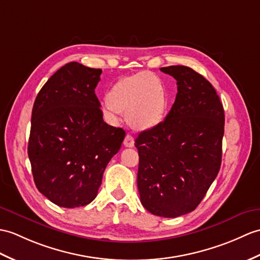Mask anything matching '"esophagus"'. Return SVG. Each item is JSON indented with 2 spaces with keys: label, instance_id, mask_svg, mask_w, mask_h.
Instances as JSON below:
<instances>
[{
  "label": "esophagus",
  "instance_id": "esophagus-1",
  "mask_svg": "<svg viewBox=\"0 0 260 260\" xmlns=\"http://www.w3.org/2000/svg\"><path fill=\"white\" fill-rule=\"evenodd\" d=\"M123 144H124L125 147H133V146H134V137L129 135V134H127L124 138Z\"/></svg>",
  "mask_w": 260,
  "mask_h": 260
}]
</instances>
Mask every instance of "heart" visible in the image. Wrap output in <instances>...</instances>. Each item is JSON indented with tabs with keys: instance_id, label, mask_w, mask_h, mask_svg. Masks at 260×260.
I'll return each instance as SVG.
<instances>
[{
	"instance_id": "heart-1",
	"label": "heart",
	"mask_w": 260,
	"mask_h": 260,
	"mask_svg": "<svg viewBox=\"0 0 260 260\" xmlns=\"http://www.w3.org/2000/svg\"><path fill=\"white\" fill-rule=\"evenodd\" d=\"M168 96L164 83L152 72H140L118 80L107 93L105 112L125 113L126 122L136 131L157 127L167 112Z\"/></svg>"
}]
</instances>
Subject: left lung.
Here are the masks:
<instances>
[{
    "label": "left lung",
    "instance_id": "left-lung-1",
    "mask_svg": "<svg viewBox=\"0 0 260 260\" xmlns=\"http://www.w3.org/2000/svg\"><path fill=\"white\" fill-rule=\"evenodd\" d=\"M160 71L177 81V94L164 122L135 140L137 187L149 213L175 218L198 206L219 172L225 115L203 75L183 65Z\"/></svg>",
    "mask_w": 260,
    "mask_h": 260
}]
</instances>
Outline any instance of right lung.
<instances>
[{
    "label": "right lung",
    "instance_id": "obj_1",
    "mask_svg": "<svg viewBox=\"0 0 260 260\" xmlns=\"http://www.w3.org/2000/svg\"><path fill=\"white\" fill-rule=\"evenodd\" d=\"M101 74V69L65 64L34 102L28 158L39 191L57 206L93 202L108 161L124 141L125 131L103 119L95 94Z\"/></svg>",
    "mask_w": 260,
    "mask_h": 260
}]
</instances>
